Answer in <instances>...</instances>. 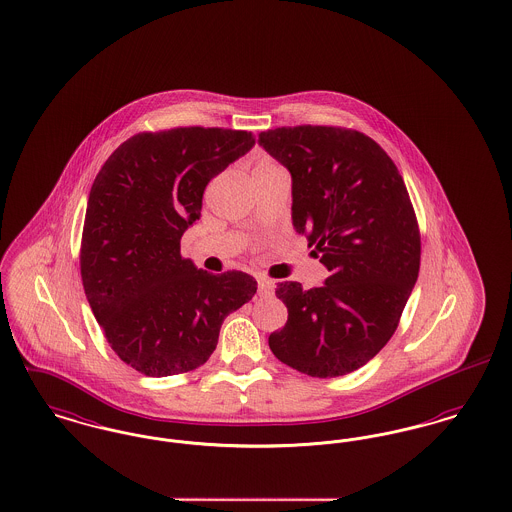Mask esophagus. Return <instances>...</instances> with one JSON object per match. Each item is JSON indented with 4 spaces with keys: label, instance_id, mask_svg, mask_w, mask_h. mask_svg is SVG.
<instances>
[{
    "label": "esophagus",
    "instance_id": "34e87169",
    "mask_svg": "<svg viewBox=\"0 0 512 512\" xmlns=\"http://www.w3.org/2000/svg\"><path fill=\"white\" fill-rule=\"evenodd\" d=\"M257 292H259L261 298H269V296H272V292H274V282L269 280V278H265V276H259L257 278Z\"/></svg>",
    "mask_w": 512,
    "mask_h": 512
}]
</instances>
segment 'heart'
<instances>
[{"instance_id": "obj_1", "label": "heart", "mask_w": 512, "mask_h": 512, "mask_svg": "<svg viewBox=\"0 0 512 512\" xmlns=\"http://www.w3.org/2000/svg\"><path fill=\"white\" fill-rule=\"evenodd\" d=\"M271 172H282V168L271 158H261L255 164V168H253V176H257V174H271Z\"/></svg>"}]
</instances>
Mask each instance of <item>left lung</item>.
<instances>
[{
	"mask_svg": "<svg viewBox=\"0 0 512 512\" xmlns=\"http://www.w3.org/2000/svg\"><path fill=\"white\" fill-rule=\"evenodd\" d=\"M259 145L292 174V220L331 271L319 288L278 282L288 321L272 354L305 375H348L391 340L420 272L421 238L391 156L356 129L276 127Z\"/></svg>",
	"mask_w": 512,
	"mask_h": 512,
	"instance_id": "left-lung-1",
	"label": "left lung"
}]
</instances>
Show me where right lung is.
Instances as JSON below:
<instances>
[{
	"label": "right lung",
	"instance_id": "obj_1",
	"mask_svg": "<svg viewBox=\"0 0 512 512\" xmlns=\"http://www.w3.org/2000/svg\"><path fill=\"white\" fill-rule=\"evenodd\" d=\"M253 145L238 129L143 131L110 154L92 183L83 288L112 350L147 377L201 367L224 319L257 292L253 276L211 274L180 251L209 181Z\"/></svg>",
	"mask_w": 512,
	"mask_h": 512
}]
</instances>
